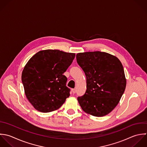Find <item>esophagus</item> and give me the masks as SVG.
<instances>
[{
	"mask_svg": "<svg viewBox=\"0 0 147 147\" xmlns=\"http://www.w3.org/2000/svg\"><path fill=\"white\" fill-rule=\"evenodd\" d=\"M72 92L73 94H75L76 93V89H72Z\"/></svg>",
	"mask_w": 147,
	"mask_h": 147,
	"instance_id": "1",
	"label": "esophagus"
}]
</instances>
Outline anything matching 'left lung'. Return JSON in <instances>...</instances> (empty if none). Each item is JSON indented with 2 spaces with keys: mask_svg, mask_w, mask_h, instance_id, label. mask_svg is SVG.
I'll use <instances>...</instances> for the list:
<instances>
[{
  "mask_svg": "<svg viewBox=\"0 0 147 147\" xmlns=\"http://www.w3.org/2000/svg\"><path fill=\"white\" fill-rule=\"evenodd\" d=\"M77 62L86 77L87 89L77 100L86 113L104 116L119 104L126 88L123 65L115 56L105 52L78 53Z\"/></svg>",
  "mask_w": 147,
  "mask_h": 147,
  "instance_id": "obj_1",
  "label": "left lung"
}]
</instances>
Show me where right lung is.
Here are the masks:
<instances>
[{"instance_id": "add662e5", "label": "right lung", "mask_w": 147, "mask_h": 147, "mask_svg": "<svg viewBox=\"0 0 147 147\" xmlns=\"http://www.w3.org/2000/svg\"><path fill=\"white\" fill-rule=\"evenodd\" d=\"M75 53L58 50H42L25 65L22 81L26 96L34 108L43 113L59 109L70 96L63 74L71 64Z\"/></svg>"}]
</instances>
